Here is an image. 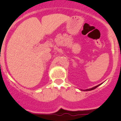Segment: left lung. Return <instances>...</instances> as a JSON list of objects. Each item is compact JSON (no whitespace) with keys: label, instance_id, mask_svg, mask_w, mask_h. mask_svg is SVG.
Masks as SVG:
<instances>
[{"label":"left lung","instance_id":"8db88e82","mask_svg":"<svg viewBox=\"0 0 121 121\" xmlns=\"http://www.w3.org/2000/svg\"><path fill=\"white\" fill-rule=\"evenodd\" d=\"M101 84H99V85H96V86H94V87H93V88H89V89H86V90H83V91H90V90H94V89H95V88H96L97 87H98V86H99V85H101Z\"/></svg>","mask_w":121,"mask_h":121}]
</instances>
